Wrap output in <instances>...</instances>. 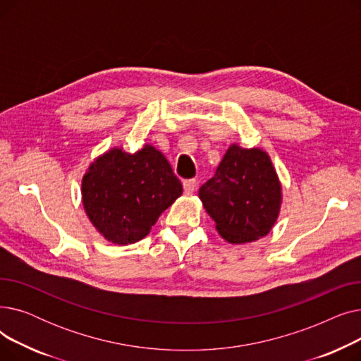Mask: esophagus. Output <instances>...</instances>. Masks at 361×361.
I'll return each mask as SVG.
<instances>
[{
  "mask_svg": "<svg viewBox=\"0 0 361 361\" xmlns=\"http://www.w3.org/2000/svg\"><path fill=\"white\" fill-rule=\"evenodd\" d=\"M183 187H184V193L185 195H192L196 190L197 183H196V180H184L183 181Z\"/></svg>",
  "mask_w": 361,
  "mask_h": 361,
  "instance_id": "34e87169",
  "label": "esophagus"
}]
</instances>
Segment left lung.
Segmentation results:
<instances>
[{
    "label": "left lung",
    "mask_w": 361,
    "mask_h": 361,
    "mask_svg": "<svg viewBox=\"0 0 361 361\" xmlns=\"http://www.w3.org/2000/svg\"><path fill=\"white\" fill-rule=\"evenodd\" d=\"M218 233L233 244L267 235L278 218L281 184L267 152L230 146L212 178L199 188Z\"/></svg>",
    "instance_id": "8db88e82"
}]
</instances>
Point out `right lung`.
<instances>
[{"instance_id": "1", "label": "right lung", "mask_w": 361, "mask_h": 361, "mask_svg": "<svg viewBox=\"0 0 361 361\" xmlns=\"http://www.w3.org/2000/svg\"><path fill=\"white\" fill-rule=\"evenodd\" d=\"M183 193L165 157L146 145L136 154L114 147L94 161L82 181L85 211L106 240L131 244L146 237Z\"/></svg>"}]
</instances>
